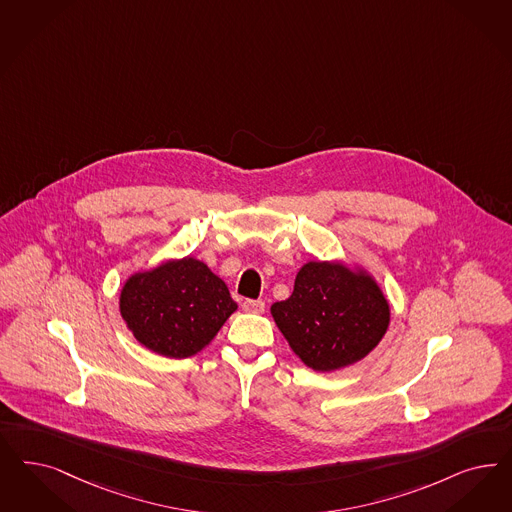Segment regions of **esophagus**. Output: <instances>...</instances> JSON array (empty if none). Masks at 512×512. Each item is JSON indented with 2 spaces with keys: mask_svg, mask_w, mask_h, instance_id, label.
<instances>
[{
  "mask_svg": "<svg viewBox=\"0 0 512 512\" xmlns=\"http://www.w3.org/2000/svg\"><path fill=\"white\" fill-rule=\"evenodd\" d=\"M242 308L249 314H263L265 312V300L246 299L242 302Z\"/></svg>",
  "mask_w": 512,
  "mask_h": 512,
  "instance_id": "obj_1",
  "label": "esophagus"
}]
</instances>
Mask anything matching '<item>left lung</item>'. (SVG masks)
<instances>
[{
    "instance_id": "1",
    "label": "left lung",
    "mask_w": 512,
    "mask_h": 512,
    "mask_svg": "<svg viewBox=\"0 0 512 512\" xmlns=\"http://www.w3.org/2000/svg\"><path fill=\"white\" fill-rule=\"evenodd\" d=\"M270 312L302 363L321 372L361 361L389 325L388 300L371 276L335 263L302 266L291 297Z\"/></svg>"
}]
</instances>
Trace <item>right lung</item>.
<instances>
[{
    "instance_id": "1",
    "label": "right lung",
    "mask_w": 512,
    "mask_h": 512,
    "mask_svg": "<svg viewBox=\"0 0 512 512\" xmlns=\"http://www.w3.org/2000/svg\"><path fill=\"white\" fill-rule=\"evenodd\" d=\"M229 287L193 257L128 278L121 316L151 352L185 359L200 352L236 310Z\"/></svg>"
}]
</instances>
